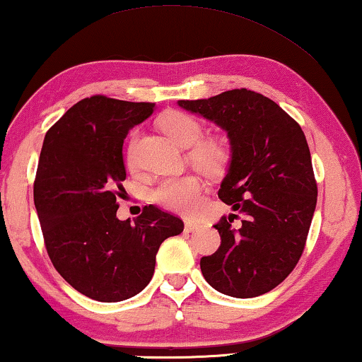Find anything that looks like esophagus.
<instances>
[{"label": "esophagus", "mask_w": 362, "mask_h": 362, "mask_svg": "<svg viewBox=\"0 0 362 362\" xmlns=\"http://www.w3.org/2000/svg\"><path fill=\"white\" fill-rule=\"evenodd\" d=\"M198 228H200V225H198V223H195V221H187V223H185V231H187V233L197 231Z\"/></svg>", "instance_id": "1"}]
</instances>
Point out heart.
Here are the masks:
<instances>
[{"mask_svg": "<svg viewBox=\"0 0 362 362\" xmlns=\"http://www.w3.org/2000/svg\"><path fill=\"white\" fill-rule=\"evenodd\" d=\"M160 128L174 139L177 144L188 147L194 144L202 136V124L193 116L183 113V111H167L159 119ZM132 144L129 149V160L132 162ZM190 159L198 169L208 174H215L223 167L226 160V151L220 142L206 139L200 141L192 147ZM202 180L197 175H182L170 177L162 180L151 193L152 202L157 205L167 208V210L179 213H192L200 205L202 198Z\"/></svg>", "mask_w": 362, "mask_h": 362, "instance_id": "obj_1", "label": "heart"}]
</instances>
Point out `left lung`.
Segmentation results:
<instances>
[{"label":"left lung","instance_id":"8db88e82","mask_svg":"<svg viewBox=\"0 0 362 362\" xmlns=\"http://www.w3.org/2000/svg\"><path fill=\"white\" fill-rule=\"evenodd\" d=\"M230 139L231 159L218 197L233 211L215 228L221 246L202 257L205 281L236 298L267 293L297 266L317 206L312 157L297 121L256 91L230 90L206 100H179Z\"/></svg>","mask_w":362,"mask_h":362}]
</instances>
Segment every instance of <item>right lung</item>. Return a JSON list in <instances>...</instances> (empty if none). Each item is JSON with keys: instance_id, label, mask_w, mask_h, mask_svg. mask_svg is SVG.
Listing matches in <instances>:
<instances>
[{"instance_id": "right-lung-1", "label": "right lung", "mask_w": 362, "mask_h": 362, "mask_svg": "<svg viewBox=\"0 0 362 362\" xmlns=\"http://www.w3.org/2000/svg\"><path fill=\"white\" fill-rule=\"evenodd\" d=\"M154 108L90 96L47 131L40 151L34 205L49 257L75 290L98 302L139 293L154 276L160 244L183 231L180 218L154 205L134 223L116 216L124 137Z\"/></svg>"}]
</instances>
